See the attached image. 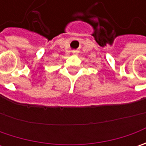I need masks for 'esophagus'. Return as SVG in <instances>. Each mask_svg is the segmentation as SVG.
I'll return each mask as SVG.
<instances>
[{
    "mask_svg": "<svg viewBox=\"0 0 146 146\" xmlns=\"http://www.w3.org/2000/svg\"><path fill=\"white\" fill-rule=\"evenodd\" d=\"M73 53H74V54H77V53H78V51H73Z\"/></svg>",
    "mask_w": 146,
    "mask_h": 146,
    "instance_id": "34e87169",
    "label": "esophagus"
}]
</instances>
